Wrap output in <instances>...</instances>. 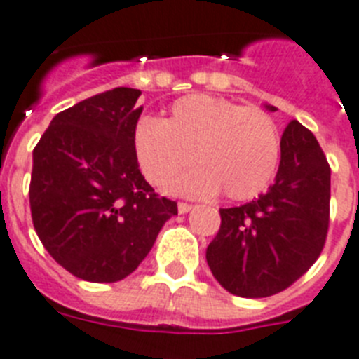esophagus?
Here are the masks:
<instances>
[{
  "label": "esophagus",
  "mask_w": 359,
  "mask_h": 359,
  "mask_svg": "<svg viewBox=\"0 0 359 359\" xmlns=\"http://www.w3.org/2000/svg\"><path fill=\"white\" fill-rule=\"evenodd\" d=\"M191 204H186V203H179V206H177V210H179V213H188L189 210H191Z\"/></svg>",
  "instance_id": "1"
}]
</instances>
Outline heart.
Returning <instances> with one entry per match:
<instances>
[{
	"instance_id": "obj_1",
	"label": "heart",
	"mask_w": 359,
	"mask_h": 359,
	"mask_svg": "<svg viewBox=\"0 0 359 359\" xmlns=\"http://www.w3.org/2000/svg\"><path fill=\"white\" fill-rule=\"evenodd\" d=\"M135 153L146 179L165 188L194 165L173 191L246 201L261 194L279 164L281 135L259 107H241L208 95H189L171 105L164 122L142 118L133 135Z\"/></svg>"
}]
</instances>
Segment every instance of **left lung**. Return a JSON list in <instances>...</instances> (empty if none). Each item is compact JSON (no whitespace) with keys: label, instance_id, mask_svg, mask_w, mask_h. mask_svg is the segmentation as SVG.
<instances>
[{"label":"left lung","instance_id":"1","mask_svg":"<svg viewBox=\"0 0 359 359\" xmlns=\"http://www.w3.org/2000/svg\"><path fill=\"white\" fill-rule=\"evenodd\" d=\"M268 111L273 105L264 104ZM330 168L318 140L292 120L281 137L273 184L259 198L222 208L221 228L206 250L222 288L268 297L288 288L316 263L328 230Z\"/></svg>","mask_w":359,"mask_h":359}]
</instances>
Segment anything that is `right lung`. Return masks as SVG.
Instances as JSON below:
<instances>
[{"label":"right lung","instance_id":"add662e5","mask_svg":"<svg viewBox=\"0 0 359 359\" xmlns=\"http://www.w3.org/2000/svg\"><path fill=\"white\" fill-rule=\"evenodd\" d=\"M142 91L116 87L62 111L32 151V222L72 276L116 283L135 272L177 203L138 170L133 135Z\"/></svg>","mask_w":359,"mask_h":359}]
</instances>
